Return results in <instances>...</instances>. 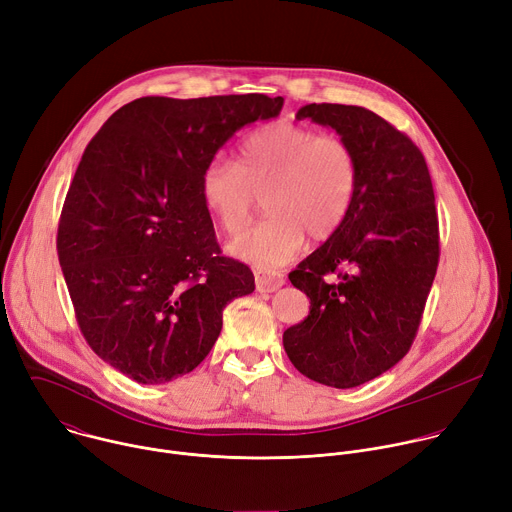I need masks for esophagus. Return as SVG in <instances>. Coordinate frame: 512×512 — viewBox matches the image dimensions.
Returning a JSON list of instances; mask_svg holds the SVG:
<instances>
[{"mask_svg": "<svg viewBox=\"0 0 512 512\" xmlns=\"http://www.w3.org/2000/svg\"><path fill=\"white\" fill-rule=\"evenodd\" d=\"M283 283L285 279H283V273L279 271H261L255 277L257 291H261V294H273V291H277Z\"/></svg>", "mask_w": 512, "mask_h": 512, "instance_id": "34e87169", "label": "esophagus"}]
</instances>
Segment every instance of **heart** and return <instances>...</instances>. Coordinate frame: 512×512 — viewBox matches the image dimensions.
Listing matches in <instances>:
<instances>
[{"mask_svg": "<svg viewBox=\"0 0 512 512\" xmlns=\"http://www.w3.org/2000/svg\"><path fill=\"white\" fill-rule=\"evenodd\" d=\"M358 164L350 145L300 123H269L249 133L237 168L216 160L200 178L204 206L225 233L247 229L257 196L269 214L231 243V253L257 269L287 263L312 239L330 237L354 198Z\"/></svg>", "mask_w": 512, "mask_h": 512, "instance_id": "heart-1", "label": "heart"}]
</instances>
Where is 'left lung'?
Here are the masks:
<instances>
[{
	"label": "left lung",
	"mask_w": 512,
	"mask_h": 512,
	"mask_svg": "<svg viewBox=\"0 0 512 512\" xmlns=\"http://www.w3.org/2000/svg\"><path fill=\"white\" fill-rule=\"evenodd\" d=\"M296 119L332 127L358 164L340 227L289 281L310 298L283 348L308 379L352 389L407 354L440 259L435 196L417 145L377 113L356 105H304Z\"/></svg>",
	"instance_id": "left-lung-1"
}]
</instances>
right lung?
Segmentation results:
<instances>
[{
    "label": "right lung",
    "mask_w": 512,
    "mask_h": 512,
    "mask_svg": "<svg viewBox=\"0 0 512 512\" xmlns=\"http://www.w3.org/2000/svg\"><path fill=\"white\" fill-rule=\"evenodd\" d=\"M281 97H143L87 145L68 188L58 261L89 346L141 385L174 381L206 358L223 310L255 289L223 257L200 178L216 152Z\"/></svg>",
    "instance_id": "1"
}]
</instances>
